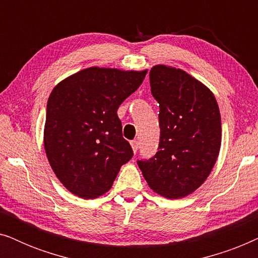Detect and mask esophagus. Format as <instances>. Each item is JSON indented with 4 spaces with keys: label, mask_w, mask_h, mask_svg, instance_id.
Instances as JSON below:
<instances>
[{
    "label": "esophagus",
    "mask_w": 258,
    "mask_h": 258,
    "mask_svg": "<svg viewBox=\"0 0 258 258\" xmlns=\"http://www.w3.org/2000/svg\"><path fill=\"white\" fill-rule=\"evenodd\" d=\"M130 144H132V148H133L134 153H137V150H139V147H140L139 141L134 140V141H132V142H130Z\"/></svg>",
    "instance_id": "1"
}]
</instances>
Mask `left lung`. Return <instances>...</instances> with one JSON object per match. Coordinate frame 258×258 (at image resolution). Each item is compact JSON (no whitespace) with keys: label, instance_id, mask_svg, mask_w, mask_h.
<instances>
[{"label":"left lung","instance_id":"obj_1","mask_svg":"<svg viewBox=\"0 0 258 258\" xmlns=\"http://www.w3.org/2000/svg\"><path fill=\"white\" fill-rule=\"evenodd\" d=\"M151 94L160 105L158 151L137 164L155 192L181 199L199 188L216 163L221 115L208 88L181 69L155 66Z\"/></svg>","mask_w":258,"mask_h":258}]
</instances>
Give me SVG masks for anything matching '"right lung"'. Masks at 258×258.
Returning <instances> with one entry per match:
<instances>
[{
    "instance_id": "obj_1",
    "label": "right lung",
    "mask_w": 258,
    "mask_h": 258,
    "mask_svg": "<svg viewBox=\"0 0 258 258\" xmlns=\"http://www.w3.org/2000/svg\"><path fill=\"white\" fill-rule=\"evenodd\" d=\"M146 74L93 67L52 89L44 149L55 175L70 192L81 199L103 195L119 168L134 156L122 136L117 109L142 84Z\"/></svg>"
}]
</instances>
